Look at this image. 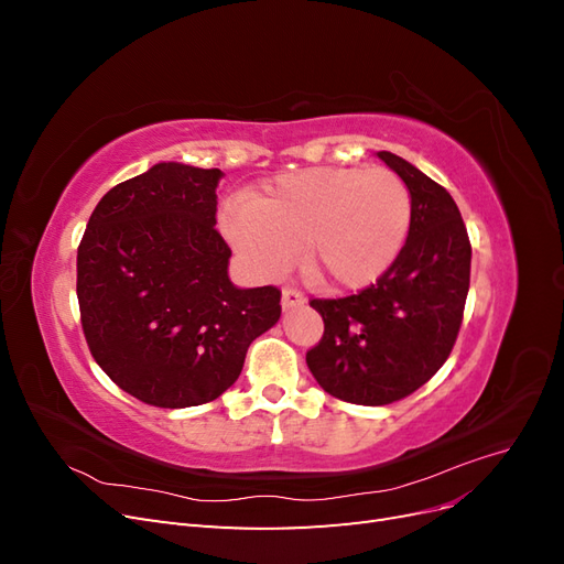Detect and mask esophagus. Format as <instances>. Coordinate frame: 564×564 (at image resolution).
I'll return each mask as SVG.
<instances>
[{
    "label": "esophagus",
    "mask_w": 564,
    "mask_h": 564,
    "mask_svg": "<svg viewBox=\"0 0 564 564\" xmlns=\"http://www.w3.org/2000/svg\"><path fill=\"white\" fill-rule=\"evenodd\" d=\"M305 303V296L301 292H296V289H282V308L289 311V308H296V305H303Z\"/></svg>",
    "instance_id": "esophagus-1"
}]
</instances>
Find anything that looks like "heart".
<instances>
[{"instance_id":"b5f03b06","label":"heart","mask_w":564,"mask_h":564,"mask_svg":"<svg viewBox=\"0 0 564 564\" xmlns=\"http://www.w3.org/2000/svg\"><path fill=\"white\" fill-rule=\"evenodd\" d=\"M412 197L388 169L317 166L284 174L263 197L226 202L220 232L256 280H272L294 263L317 282L362 289L400 256Z\"/></svg>"}]
</instances>
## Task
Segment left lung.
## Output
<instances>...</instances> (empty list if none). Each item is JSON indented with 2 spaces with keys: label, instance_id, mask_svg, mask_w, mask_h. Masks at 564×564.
Returning <instances> with one entry per match:
<instances>
[{
  "label": "left lung",
  "instance_id": "8db88e82",
  "mask_svg": "<svg viewBox=\"0 0 564 564\" xmlns=\"http://www.w3.org/2000/svg\"><path fill=\"white\" fill-rule=\"evenodd\" d=\"M377 158L412 197L406 242L377 284L311 301L324 334L305 355L324 392L367 406L412 395L445 365L470 286V242L452 195L392 152Z\"/></svg>",
  "mask_w": 564,
  "mask_h": 564
}]
</instances>
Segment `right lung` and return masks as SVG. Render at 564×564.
<instances>
[{
  "label": "right lung",
  "mask_w": 564,
  "mask_h": 564,
  "mask_svg": "<svg viewBox=\"0 0 564 564\" xmlns=\"http://www.w3.org/2000/svg\"><path fill=\"white\" fill-rule=\"evenodd\" d=\"M220 169L160 162L96 204L77 249L82 329L98 367L135 400H216L253 338L275 327L278 286L240 289L216 226Z\"/></svg>",
  "instance_id": "right-lung-1"
}]
</instances>
